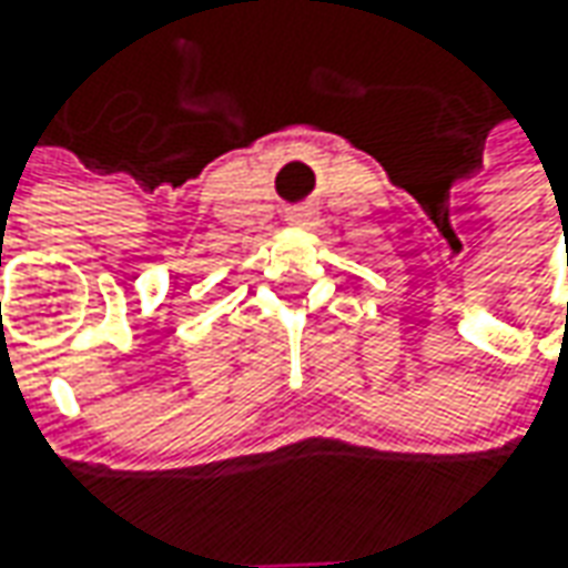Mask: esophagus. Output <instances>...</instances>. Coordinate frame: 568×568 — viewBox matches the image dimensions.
<instances>
[{
	"instance_id": "esophagus-1",
	"label": "esophagus",
	"mask_w": 568,
	"mask_h": 568,
	"mask_svg": "<svg viewBox=\"0 0 568 568\" xmlns=\"http://www.w3.org/2000/svg\"><path fill=\"white\" fill-rule=\"evenodd\" d=\"M311 220H314L311 210H295V213H288V225H295V229H307Z\"/></svg>"
}]
</instances>
